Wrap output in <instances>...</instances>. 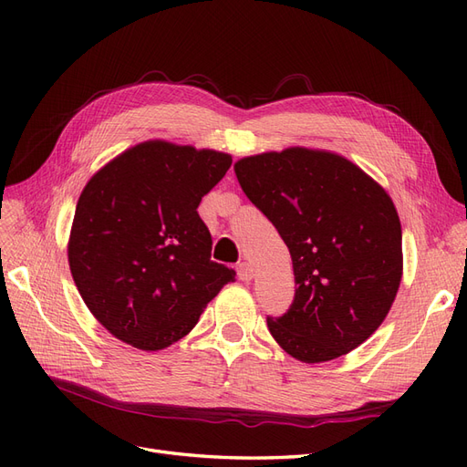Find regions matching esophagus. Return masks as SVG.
<instances>
[{"mask_svg": "<svg viewBox=\"0 0 467 467\" xmlns=\"http://www.w3.org/2000/svg\"><path fill=\"white\" fill-rule=\"evenodd\" d=\"M237 276H239V280L251 282L253 276H255V271H253V266L249 263H242L237 266Z\"/></svg>", "mask_w": 467, "mask_h": 467, "instance_id": "obj_1", "label": "esophagus"}]
</instances>
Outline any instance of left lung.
<instances>
[{"instance_id": "left-lung-1", "label": "left lung", "mask_w": 467, "mask_h": 467, "mask_svg": "<svg viewBox=\"0 0 467 467\" xmlns=\"http://www.w3.org/2000/svg\"><path fill=\"white\" fill-rule=\"evenodd\" d=\"M292 255L296 294L268 331L290 357L327 362L386 319L403 275L401 222L386 189L327 150L286 148L234 165Z\"/></svg>"}]
</instances>
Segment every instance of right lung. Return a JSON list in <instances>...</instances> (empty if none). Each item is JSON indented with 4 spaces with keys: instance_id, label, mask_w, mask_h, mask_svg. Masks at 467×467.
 <instances>
[{
    "instance_id": "1",
    "label": "right lung",
    "mask_w": 467,
    "mask_h": 467,
    "mask_svg": "<svg viewBox=\"0 0 467 467\" xmlns=\"http://www.w3.org/2000/svg\"><path fill=\"white\" fill-rule=\"evenodd\" d=\"M232 155L148 140L88 181L67 239V263L89 312L119 341L161 350L199 323L206 304L235 280L210 261L202 196Z\"/></svg>"
}]
</instances>
